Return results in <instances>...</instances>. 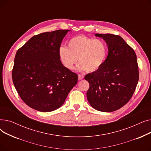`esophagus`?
Wrapping results in <instances>:
<instances>
[{
  "label": "esophagus",
  "mask_w": 151,
  "mask_h": 151,
  "mask_svg": "<svg viewBox=\"0 0 151 151\" xmlns=\"http://www.w3.org/2000/svg\"><path fill=\"white\" fill-rule=\"evenodd\" d=\"M84 78V75H81L79 74L78 75V80H81Z\"/></svg>",
  "instance_id": "esophagus-1"
}]
</instances>
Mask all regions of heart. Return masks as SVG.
Masks as SVG:
<instances>
[{
  "mask_svg": "<svg viewBox=\"0 0 151 151\" xmlns=\"http://www.w3.org/2000/svg\"><path fill=\"white\" fill-rule=\"evenodd\" d=\"M108 54V47L102 39H95L85 35H77L69 40L68 47L61 46L59 55L67 69L72 70L78 58L80 70L93 72L104 64Z\"/></svg>",
  "mask_w": 151,
  "mask_h": 151,
  "instance_id": "1",
  "label": "heart"
}]
</instances>
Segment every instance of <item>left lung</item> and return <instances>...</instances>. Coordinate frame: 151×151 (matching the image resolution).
<instances>
[{
    "instance_id": "left-lung-1",
    "label": "left lung",
    "mask_w": 151,
    "mask_h": 151,
    "mask_svg": "<svg viewBox=\"0 0 151 151\" xmlns=\"http://www.w3.org/2000/svg\"><path fill=\"white\" fill-rule=\"evenodd\" d=\"M96 36L105 40L108 54L99 70L84 76L90 85L87 99L94 109L112 112L127 104L135 91L139 80L137 55L119 35Z\"/></svg>"
}]
</instances>
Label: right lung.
Listing matches in <instances>:
<instances>
[{
	"mask_svg": "<svg viewBox=\"0 0 151 151\" xmlns=\"http://www.w3.org/2000/svg\"><path fill=\"white\" fill-rule=\"evenodd\" d=\"M68 30L34 35L17 51L12 80L21 99L41 112L60 108L78 82V75L63 65L59 49Z\"/></svg>",
	"mask_w": 151,
	"mask_h": 151,
	"instance_id": "right-lung-1",
	"label": "right lung"
}]
</instances>
